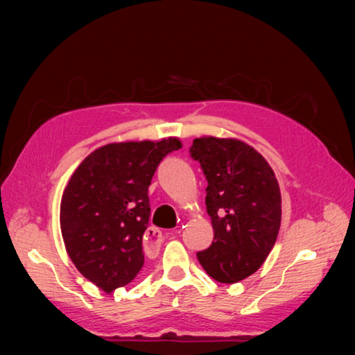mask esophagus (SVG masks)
Returning a JSON list of instances; mask_svg holds the SVG:
<instances>
[{
	"instance_id": "esophagus-1",
	"label": "esophagus",
	"mask_w": 355,
	"mask_h": 355,
	"mask_svg": "<svg viewBox=\"0 0 355 355\" xmlns=\"http://www.w3.org/2000/svg\"><path fill=\"white\" fill-rule=\"evenodd\" d=\"M161 241H163V233L155 227L148 228L146 233V248L150 250H156L161 245Z\"/></svg>"
}]
</instances>
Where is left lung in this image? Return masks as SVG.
Returning <instances> with one entry per match:
<instances>
[{
    "label": "left lung",
    "instance_id": "obj_1",
    "mask_svg": "<svg viewBox=\"0 0 355 355\" xmlns=\"http://www.w3.org/2000/svg\"><path fill=\"white\" fill-rule=\"evenodd\" d=\"M205 175L214 238L197 252L209 277L236 284L254 274L274 248L282 219L277 178L268 161L238 139L197 137L189 148Z\"/></svg>",
    "mask_w": 355,
    "mask_h": 355
}]
</instances>
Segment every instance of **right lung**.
I'll use <instances>...</instances> for the list:
<instances>
[{
  "label": "right lung",
  "mask_w": 355,
  "mask_h": 355,
  "mask_svg": "<svg viewBox=\"0 0 355 355\" xmlns=\"http://www.w3.org/2000/svg\"><path fill=\"white\" fill-rule=\"evenodd\" d=\"M178 148L177 137L107 144L69 180L61 200L64 244L78 271L100 290L125 286L141 271L148 186L164 156Z\"/></svg>",
  "instance_id": "add662e5"
}]
</instances>
